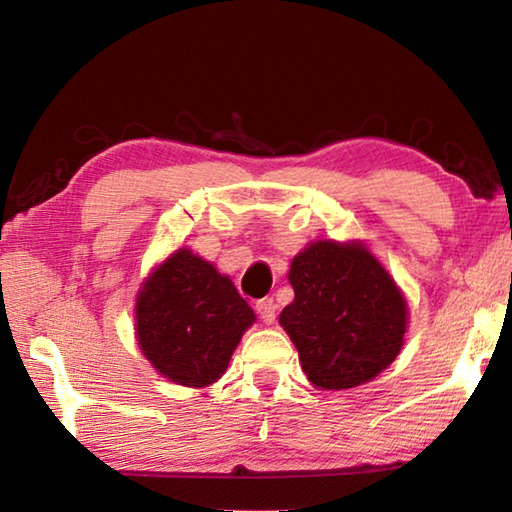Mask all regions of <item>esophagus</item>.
<instances>
[{"instance_id":"34e87169","label":"esophagus","mask_w":512,"mask_h":512,"mask_svg":"<svg viewBox=\"0 0 512 512\" xmlns=\"http://www.w3.org/2000/svg\"><path fill=\"white\" fill-rule=\"evenodd\" d=\"M255 309H257L259 318H262L266 325H271L273 320H275V309H277V305H275V300H273V298H262V300H257V302H255Z\"/></svg>"}]
</instances>
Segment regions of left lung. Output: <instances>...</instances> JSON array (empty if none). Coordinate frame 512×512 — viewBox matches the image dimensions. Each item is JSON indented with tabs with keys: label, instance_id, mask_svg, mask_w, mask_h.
Masks as SVG:
<instances>
[{
	"label": "left lung",
	"instance_id": "8db88e82",
	"mask_svg": "<svg viewBox=\"0 0 512 512\" xmlns=\"http://www.w3.org/2000/svg\"><path fill=\"white\" fill-rule=\"evenodd\" d=\"M289 282L296 298L282 309L280 325L320 391L366 384L400 354L409 307L359 241H314L293 257Z\"/></svg>",
	"mask_w": 512,
	"mask_h": 512
}]
</instances>
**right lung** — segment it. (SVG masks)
Masks as SVG:
<instances>
[{"instance_id": "obj_1", "label": "right lung", "mask_w": 512, "mask_h": 512, "mask_svg": "<svg viewBox=\"0 0 512 512\" xmlns=\"http://www.w3.org/2000/svg\"><path fill=\"white\" fill-rule=\"evenodd\" d=\"M255 311L228 275L180 248L146 277L135 305L144 357L169 381L203 388L228 368Z\"/></svg>"}]
</instances>
